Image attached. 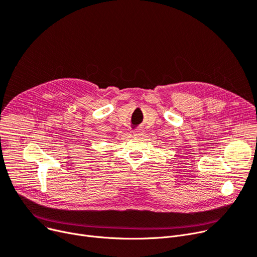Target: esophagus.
<instances>
[{
	"label": "esophagus",
	"mask_w": 257,
	"mask_h": 257,
	"mask_svg": "<svg viewBox=\"0 0 257 257\" xmlns=\"http://www.w3.org/2000/svg\"><path fill=\"white\" fill-rule=\"evenodd\" d=\"M133 133H134V136H142V133H143V130L141 129V128H138V129H136L133 131Z\"/></svg>",
	"instance_id": "34e87169"
}]
</instances>
